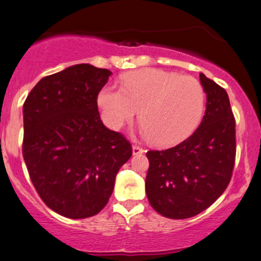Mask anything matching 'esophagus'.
Segmentation results:
<instances>
[{
    "mask_svg": "<svg viewBox=\"0 0 261 261\" xmlns=\"http://www.w3.org/2000/svg\"><path fill=\"white\" fill-rule=\"evenodd\" d=\"M144 152L142 147L140 146H133V154L134 155H137V154H142V153Z\"/></svg>",
    "mask_w": 261,
    "mask_h": 261,
    "instance_id": "1",
    "label": "esophagus"
}]
</instances>
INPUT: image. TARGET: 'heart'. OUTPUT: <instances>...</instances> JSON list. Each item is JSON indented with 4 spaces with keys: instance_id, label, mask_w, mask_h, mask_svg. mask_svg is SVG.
<instances>
[{
    "instance_id": "b5f03b06",
    "label": "heart",
    "mask_w": 261,
    "mask_h": 261,
    "mask_svg": "<svg viewBox=\"0 0 261 261\" xmlns=\"http://www.w3.org/2000/svg\"><path fill=\"white\" fill-rule=\"evenodd\" d=\"M203 86L196 77L161 69H141L122 79V89L108 85L97 97L100 117L112 130L131 122L141 109V134L154 146L186 140L204 111Z\"/></svg>"
}]
</instances>
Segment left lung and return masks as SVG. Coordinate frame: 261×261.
<instances>
[{
    "label": "left lung",
    "instance_id": "left-lung-1",
    "mask_svg": "<svg viewBox=\"0 0 261 261\" xmlns=\"http://www.w3.org/2000/svg\"><path fill=\"white\" fill-rule=\"evenodd\" d=\"M199 79L206 107L198 128L172 148L147 152V198L169 219L192 218L209 208L233 170L236 130L227 92L204 74Z\"/></svg>",
    "mask_w": 261,
    "mask_h": 261
}]
</instances>
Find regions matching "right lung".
Segmentation results:
<instances>
[{
	"label": "right lung",
	"instance_id": "obj_1",
	"mask_svg": "<svg viewBox=\"0 0 261 261\" xmlns=\"http://www.w3.org/2000/svg\"><path fill=\"white\" fill-rule=\"evenodd\" d=\"M112 71L75 64L42 77L23 106V156L41 199L69 219L106 206L128 141L100 120L97 96Z\"/></svg>",
	"mask_w": 261,
	"mask_h": 261
}]
</instances>
